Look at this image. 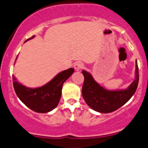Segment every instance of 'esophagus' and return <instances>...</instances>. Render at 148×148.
Segmentation results:
<instances>
[{
  "instance_id": "esophagus-1",
  "label": "esophagus",
  "mask_w": 148,
  "mask_h": 148,
  "mask_svg": "<svg viewBox=\"0 0 148 148\" xmlns=\"http://www.w3.org/2000/svg\"><path fill=\"white\" fill-rule=\"evenodd\" d=\"M83 66H84V64L80 61L76 62V63L74 64V69H75V70H77V71L80 70L81 69H82V68H83Z\"/></svg>"
}]
</instances>
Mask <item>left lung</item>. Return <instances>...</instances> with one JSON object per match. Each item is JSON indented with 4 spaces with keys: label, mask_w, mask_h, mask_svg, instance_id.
<instances>
[{
    "label": "left lung",
    "mask_w": 148,
    "mask_h": 148,
    "mask_svg": "<svg viewBox=\"0 0 148 148\" xmlns=\"http://www.w3.org/2000/svg\"><path fill=\"white\" fill-rule=\"evenodd\" d=\"M85 81L82 89L86 103L93 110L101 113H110L124 105L135 93L139 83V69L136 61V76L134 82L125 90H108L93 79L86 71H82Z\"/></svg>",
    "instance_id": "obj_1"
}]
</instances>
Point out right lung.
Here are the masks:
<instances>
[{"label":"right lung","instance_id":"obj_1","mask_svg":"<svg viewBox=\"0 0 148 148\" xmlns=\"http://www.w3.org/2000/svg\"><path fill=\"white\" fill-rule=\"evenodd\" d=\"M34 37V36L26 41ZM74 71L73 68L63 71L46 85L37 88L24 86L19 83L14 76L12 75L13 86L16 96L28 108L38 113H46L57 107L61 97L63 84L71 77Z\"/></svg>","mask_w":148,"mask_h":148}]
</instances>
